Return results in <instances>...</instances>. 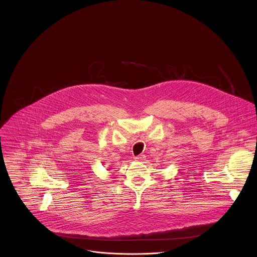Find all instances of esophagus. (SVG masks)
<instances>
[{
    "mask_svg": "<svg viewBox=\"0 0 257 257\" xmlns=\"http://www.w3.org/2000/svg\"><path fill=\"white\" fill-rule=\"evenodd\" d=\"M145 155H140V156H137V157H135L134 159L136 160V161H144L145 160Z\"/></svg>",
    "mask_w": 257,
    "mask_h": 257,
    "instance_id": "esophagus-1",
    "label": "esophagus"
}]
</instances>
